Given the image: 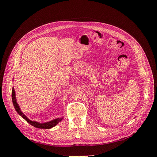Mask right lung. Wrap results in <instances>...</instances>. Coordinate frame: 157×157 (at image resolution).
<instances>
[{
  "label": "right lung",
  "instance_id": "right-lung-1",
  "mask_svg": "<svg viewBox=\"0 0 157 157\" xmlns=\"http://www.w3.org/2000/svg\"><path fill=\"white\" fill-rule=\"evenodd\" d=\"M12 102H13V105L14 106V108H15L16 111H17V113L20 115L21 117H23L24 119L30 124L31 125H32L33 126H34L35 128H42V129H50V128H52L54 127L55 126H56L57 124H58L59 122H60L61 121V120L63 119L62 118H55L54 120H52L49 122H44V123H40L39 122H36V121H31L30 119H29L24 114H23L21 109L20 106H19L18 103L17 102L16 100V93H15V90H14V88H12Z\"/></svg>",
  "mask_w": 157,
  "mask_h": 157
}]
</instances>
